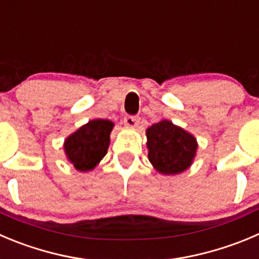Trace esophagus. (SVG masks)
<instances>
[{"instance_id": "34e87169", "label": "esophagus", "mask_w": 259, "mask_h": 259, "mask_svg": "<svg viewBox=\"0 0 259 259\" xmlns=\"http://www.w3.org/2000/svg\"><path fill=\"white\" fill-rule=\"evenodd\" d=\"M123 122H124V124L127 127H136L140 122V118L136 117V115H128V117H125L123 119Z\"/></svg>"}]
</instances>
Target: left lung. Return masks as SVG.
Returning <instances> with one entry per match:
<instances>
[{
    "label": "left lung",
    "instance_id": "8db88e82",
    "mask_svg": "<svg viewBox=\"0 0 259 259\" xmlns=\"http://www.w3.org/2000/svg\"><path fill=\"white\" fill-rule=\"evenodd\" d=\"M149 160L159 173L173 176L187 170L197 152L196 139L173 122L162 119L146 130Z\"/></svg>",
    "mask_w": 259,
    "mask_h": 259
}]
</instances>
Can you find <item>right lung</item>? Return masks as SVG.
<instances>
[{"label": "right lung", "instance_id": "right-lung-1", "mask_svg": "<svg viewBox=\"0 0 259 259\" xmlns=\"http://www.w3.org/2000/svg\"><path fill=\"white\" fill-rule=\"evenodd\" d=\"M113 125L108 119L89 120L66 139V156L77 170H93L105 156Z\"/></svg>", "mask_w": 259, "mask_h": 259}]
</instances>
